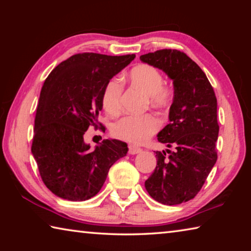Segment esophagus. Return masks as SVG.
<instances>
[{"label": "esophagus", "mask_w": 251, "mask_h": 251, "mask_svg": "<svg viewBox=\"0 0 251 251\" xmlns=\"http://www.w3.org/2000/svg\"><path fill=\"white\" fill-rule=\"evenodd\" d=\"M142 151V148H139L137 146H134V145H129L128 146V152L130 155H135V154H138V152Z\"/></svg>", "instance_id": "esophagus-1"}]
</instances>
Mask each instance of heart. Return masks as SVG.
Listing matches in <instances>:
<instances>
[{"label": "heart", "mask_w": 251, "mask_h": 251, "mask_svg": "<svg viewBox=\"0 0 251 251\" xmlns=\"http://www.w3.org/2000/svg\"><path fill=\"white\" fill-rule=\"evenodd\" d=\"M129 83L147 95L148 103L157 109H167L174 100V92L164 84L163 74L148 64L136 65L128 73ZM124 84L120 77L110 78L101 93V104L108 114L115 115L122 107ZM160 122L154 114L143 116H125L113 125L115 137L133 144H143L158 131Z\"/></svg>", "instance_id": "b5f03b06"}]
</instances>
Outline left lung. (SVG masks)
Listing matches in <instances>:
<instances>
[{"label":"left lung","instance_id":"1","mask_svg":"<svg viewBox=\"0 0 251 251\" xmlns=\"http://www.w3.org/2000/svg\"><path fill=\"white\" fill-rule=\"evenodd\" d=\"M139 58L163 70L174 83L171 123L157 135L173 151H156V168L145 187L158 202L178 205L201 192L217 160V99L206 74L186 53L165 49Z\"/></svg>","mask_w":251,"mask_h":251}]
</instances>
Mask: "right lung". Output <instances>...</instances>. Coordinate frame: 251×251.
Here are the masks:
<instances>
[{
	"instance_id": "add662e5",
	"label": "right lung",
	"mask_w": 251,
	"mask_h": 251,
	"mask_svg": "<svg viewBox=\"0 0 251 251\" xmlns=\"http://www.w3.org/2000/svg\"><path fill=\"white\" fill-rule=\"evenodd\" d=\"M134 58L135 54L78 53L59 63L45 79L31 150L42 180L56 196L72 201L95 196L112 165L126 155L127 145L117 139H105L92 151L84 134L90 127L105 130L97 121L101 93Z\"/></svg>"
}]
</instances>
